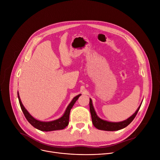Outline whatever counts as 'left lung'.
Segmentation results:
<instances>
[{
  "label": "left lung",
  "mask_w": 160,
  "mask_h": 160,
  "mask_svg": "<svg viewBox=\"0 0 160 160\" xmlns=\"http://www.w3.org/2000/svg\"><path fill=\"white\" fill-rule=\"evenodd\" d=\"M141 104L142 103H141L140 106L138 108L136 112L127 120L121 121V122H112L106 121L102 120L100 118H99L94 110L93 104H92V100L90 98L89 99V109H90V112H91V115L92 122H93L94 127L95 128H97L98 130H101L116 131V130L122 129L125 127H127V126L134 119V118H135L139 110V108L141 106Z\"/></svg>",
  "instance_id": "left-lung-1"
}]
</instances>
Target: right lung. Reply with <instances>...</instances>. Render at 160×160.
Wrapping results in <instances>:
<instances>
[{
    "label": "right lung",
    "mask_w": 160,
    "mask_h": 160,
    "mask_svg": "<svg viewBox=\"0 0 160 160\" xmlns=\"http://www.w3.org/2000/svg\"><path fill=\"white\" fill-rule=\"evenodd\" d=\"M18 98H19L21 108V110H22L25 117H26V119H27V121L34 128L41 130V131L48 132V131L62 130V129H64L65 128H66V127H67V125H68V124H69V114H70L71 108H72V106L74 104V103L76 102V101L78 100L79 97L81 95V94H79L78 95L76 96L75 97L73 98L71 103L69 104L68 106H67L66 110L62 117H61L60 118H59L58 119H56V120H54L52 121H49V122L40 121H38V120L33 118V117L26 110V108H25L24 107V106L22 105V104L21 101V98H20L19 93H18Z\"/></svg>",
    "instance_id": "right-lung-1"
}]
</instances>
